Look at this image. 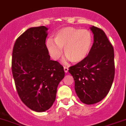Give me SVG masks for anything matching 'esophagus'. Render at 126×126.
I'll return each mask as SVG.
<instances>
[{"mask_svg": "<svg viewBox=\"0 0 126 126\" xmlns=\"http://www.w3.org/2000/svg\"><path fill=\"white\" fill-rule=\"evenodd\" d=\"M64 72H65V73H67V72H68V70H69V69H68L67 67L64 66Z\"/></svg>", "mask_w": 126, "mask_h": 126, "instance_id": "esophagus-1", "label": "esophagus"}]
</instances>
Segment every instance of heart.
Listing matches in <instances>:
<instances>
[{"instance_id":"b5f03b06","label":"heart","mask_w":126,"mask_h":126,"mask_svg":"<svg viewBox=\"0 0 126 126\" xmlns=\"http://www.w3.org/2000/svg\"><path fill=\"white\" fill-rule=\"evenodd\" d=\"M93 44V35L89 31L65 27L61 29L55 34L54 40L47 39L46 46L50 56L54 60H59L63 53L66 57L63 60L64 63L71 61L78 63L88 56Z\"/></svg>"}]
</instances>
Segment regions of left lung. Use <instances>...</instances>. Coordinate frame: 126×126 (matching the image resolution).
Returning <instances> with one entry per match:
<instances>
[{
    "label": "left lung",
    "instance_id": "left-lung-1",
    "mask_svg": "<svg viewBox=\"0 0 126 126\" xmlns=\"http://www.w3.org/2000/svg\"><path fill=\"white\" fill-rule=\"evenodd\" d=\"M94 43L87 57L69 68L75 82V91L80 101L94 104L108 95L115 74L114 49L105 32L94 26L90 27Z\"/></svg>",
    "mask_w": 126,
    "mask_h": 126
}]
</instances>
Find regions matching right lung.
<instances>
[{
    "instance_id": "1",
    "label": "right lung",
    "mask_w": 126,
    "mask_h": 126,
    "mask_svg": "<svg viewBox=\"0 0 126 126\" xmlns=\"http://www.w3.org/2000/svg\"><path fill=\"white\" fill-rule=\"evenodd\" d=\"M48 28L31 27L18 37L12 51V71L17 93L31 110H48L64 77V68L50 60L46 45Z\"/></svg>"
}]
</instances>
